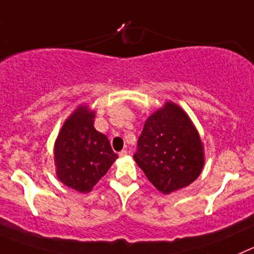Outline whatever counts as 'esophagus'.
Returning a JSON list of instances; mask_svg holds the SVG:
<instances>
[{
  "mask_svg": "<svg viewBox=\"0 0 254 254\" xmlns=\"http://www.w3.org/2000/svg\"><path fill=\"white\" fill-rule=\"evenodd\" d=\"M118 154H120V157H126V156H127V154H128V152L126 151V149H122V151H121Z\"/></svg>",
  "mask_w": 254,
  "mask_h": 254,
  "instance_id": "1",
  "label": "esophagus"
}]
</instances>
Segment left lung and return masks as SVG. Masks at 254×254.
<instances>
[{"mask_svg": "<svg viewBox=\"0 0 254 254\" xmlns=\"http://www.w3.org/2000/svg\"><path fill=\"white\" fill-rule=\"evenodd\" d=\"M133 158L149 182L168 194L201 175L203 144L187 113L176 103L166 102L147 118Z\"/></svg>", "mask_w": 254, "mask_h": 254, "instance_id": "left-lung-1", "label": "left lung"}]
</instances>
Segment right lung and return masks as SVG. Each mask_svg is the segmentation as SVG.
<instances>
[{
  "label": "right lung",
  "mask_w": 254,
  "mask_h": 254,
  "mask_svg": "<svg viewBox=\"0 0 254 254\" xmlns=\"http://www.w3.org/2000/svg\"><path fill=\"white\" fill-rule=\"evenodd\" d=\"M95 112L79 106L62 126L55 142L59 180L81 193L92 190L118 158L110 141L93 127Z\"/></svg>",
  "instance_id": "obj_1"
}]
</instances>
